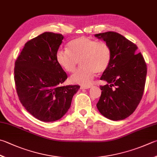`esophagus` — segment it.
Instances as JSON below:
<instances>
[{"label": "esophagus", "mask_w": 157, "mask_h": 157, "mask_svg": "<svg viewBox=\"0 0 157 157\" xmlns=\"http://www.w3.org/2000/svg\"><path fill=\"white\" fill-rule=\"evenodd\" d=\"M91 87V85H87V86H81V90H87V89H90Z\"/></svg>", "instance_id": "1"}]
</instances>
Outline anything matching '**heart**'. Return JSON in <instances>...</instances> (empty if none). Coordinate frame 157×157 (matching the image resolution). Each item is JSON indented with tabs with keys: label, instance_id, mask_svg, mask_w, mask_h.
<instances>
[{
	"label": "heart",
	"instance_id": "b5f03b06",
	"mask_svg": "<svg viewBox=\"0 0 157 157\" xmlns=\"http://www.w3.org/2000/svg\"><path fill=\"white\" fill-rule=\"evenodd\" d=\"M111 59L107 43L98 42L86 37H80L68 43L66 51L60 50L56 55L57 63L67 72H72L78 61L82 66L70 77L73 83L90 85L97 73L108 68Z\"/></svg>",
	"mask_w": 157,
	"mask_h": 157
}]
</instances>
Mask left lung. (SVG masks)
I'll return each instance as SVG.
<instances>
[{"instance_id": "1", "label": "left lung", "mask_w": 157, "mask_h": 157, "mask_svg": "<svg viewBox=\"0 0 157 157\" xmlns=\"http://www.w3.org/2000/svg\"><path fill=\"white\" fill-rule=\"evenodd\" d=\"M111 48V59L100 80L106 82L96 106L109 120H122L130 116L142 98L147 67L137 46L123 35L109 31L94 35Z\"/></svg>"}]
</instances>
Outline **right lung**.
<instances>
[{
    "instance_id": "add662e5",
    "label": "right lung",
    "mask_w": 157,
    "mask_h": 157,
    "mask_svg": "<svg viewBox=\"0 0 157 157\" xmlns=\"http://www.w3.org/2000/svg\"><path fill=\"white\" fill-rule=\"evenodd\" d=\"M61 34L45 32L25 44L15 62L14 80L20 102L42 122H55L66 114L79 85L61 86L67 76L56 55Z\"/></svg>"
}]
</instances>
